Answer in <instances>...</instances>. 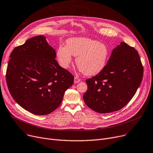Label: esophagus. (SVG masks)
<instances>
[{
	"label": "esophagus",
	"instance_id": "34e87169",
	"mask_svg": "<svg viewBox=\"0 0 153 153\" xmlns=\"http://www.w3.org/2000/svg\"><path fill=\"white\" fill-rule=\"evenodd\" d=\"M80 81H81V79H80L79 77H74V83H78L79 82H80Z\"/></svg>",
	"mask_w": 153,
	"mask_h": 153
}]
</instances>
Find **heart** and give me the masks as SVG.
Returning <instances> with one entry per match:
<instances>
[{"mask_svg": "<svg viewBox=\"0 0 153 153\" xmlns=\"http://www.w3.org/2000/svg\"><path fill=\"white\" fill-rule=\"evenodd\" d=\"M109 53L107 46L97 40L75 37L68 39L66 46L59 45L56 55L60 65L66 69L72 62V55L77 56L76 63L79 71L86 76H93L105 67Z\"/></svg>", "mask_w": 153, "mask_h": 153, "instance_id": "b5f03b06", "label": "heart"}]
</instances>
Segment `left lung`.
Here are the masks:
<instances>
[{
  "label": "left lung",
  "instance_id": "left-lung-1",
  "mask_svg": "<svg viewBox=\"0 0 153 153\" xmlns=\"http://www.w3.org/2000/svg\"><path fill=\"white\" fill-rule=\"evenodd\" d=\"M143 77V66L134 48L122 42L112 51L104 69L87 79L83 98L86 105L100 114L125 107L137 91Z\"/></svg>",
  "mask_w": 153,
  "mask_h": 153
}]
</instances>
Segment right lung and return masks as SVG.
Returning <instances> with one entry per match:
<instances>
[{"label":"right lung","mask_w":153,"mask_h":153,"mask_svg":"<svg viewBox=\"0 0 153 153\" xmlns=\"http://www.w3.org/2000/svg\"><path fill=\"white\" fill-rule=\"evenodd\" d=\"M56 56L43 35L27 39L10 55L6 71L8 89L16 102L35 115L55 110L74 82L73 75L59 65Z\"/></svg>","instance_id":"obj_1"}]
</instances>
